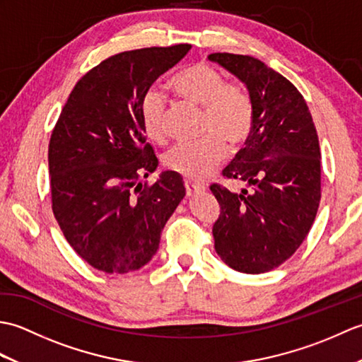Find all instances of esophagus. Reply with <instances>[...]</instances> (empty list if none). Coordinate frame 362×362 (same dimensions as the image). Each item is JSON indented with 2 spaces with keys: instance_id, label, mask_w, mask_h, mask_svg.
I'll use <instances>...</instances> for the list:
<instances>
[{
  "instance_id": "1",
  "label": "esophagus",
  "mask_w": 362,
  "mask_h": 362,
  "mask_svg": "<svg viewBox=\"0 0 362 362\" xmlns=\"http://www.w3.org/2000/svg\"><path fill=\"white\" fill-rule=\"evenodd\" d=\"M185 189H187V196H194L197 193H202V191H205L206 187L202 185V183H197V182H193V180H187L185 182Z\"/></svg>"
}]
</instances>
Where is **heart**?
I'll return each mask as SVG.
<instances>
[{
  "mask_svg": "<svg viewBox=\"0 0 362 362\" xmlns=\"http://www.w3.org/2000/svg\"><path fill=\"white\" fill-rule=\"evenodd\" d=\"M175 93L204 109L202 127L209 132L201 140L182 141L163 156L168 169L188 179H204L226 157V141L235 148L249 140L255 122V109L249 91L240 83L226 82L209 64H194L173 79ZM166 96L151 88L141 101V122L146 135L160 141L165 136Z\"/></svg>",
  "mask_w": 362,
  "mask_h": 362,
  "instance_id": "b5f03b06",
  "label": "heart"
}]
</instances>
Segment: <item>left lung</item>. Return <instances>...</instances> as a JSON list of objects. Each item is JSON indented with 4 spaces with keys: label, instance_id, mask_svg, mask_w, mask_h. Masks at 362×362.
<instances>
[{
    "label": "left lung",
    "instance_id": "8db88e82",
    "mask_svg": "<svg viewBox=\"0 0 362 362\" xmlns=\"http://www.w3.org/2000/svg\"><path fill=\"white\" fill-rule=\"evenodd\" d=\"M209 59L240 79L255 109L253 130L222 174L250 189L210 187L221 205L214 249L227 266L263 274L292 257L320 202V148L303 96L261 60L214 52Z\"/></svg>",
    "mask_w": 362,
    "mask_h": 362
}]
</instances>
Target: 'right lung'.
<instances>
[{
  "label": "right lung",
  "instance_id": "add662e5",
  "mask_svg": "<svg viewBox=\"0 0 362 362\" xmlns=\"http://www.w3.org/2000/svg\"><path fill=\"white\" fill-rule=\"evenodd\" d=\"M191 45L115 54L76 83L52 130L48 163L52 213L90 266L126 274L156 255L161 230L185 197L182 177L158 166L146 143L141 101Z\"/></svg>",
  "mask_w": 362,
  "mask_h": 362
}]
</instances>
